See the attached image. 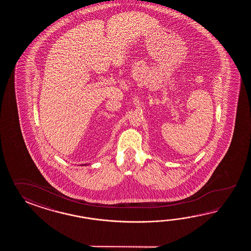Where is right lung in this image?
<instances>
[{"mask_svg": "<svg viewBox=\"0 0 251 251\" xmlns=\"http://www.w3.org/2000/svg\"><path fill=\"white\" fill-rule=\"evenodd\" d=\"M86 165H87V164H82V165H81V166H86Z\"/></svg>", "mask_w": 251, "mask_h": 251, "instance_id": "add662e5", "label": "right lung"}]
</instances>
